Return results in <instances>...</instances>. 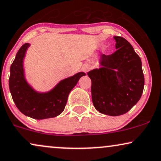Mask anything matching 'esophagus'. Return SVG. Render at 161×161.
I'll return each mask as SVG.
<instances>
[{"label":"esophagus","instance_id":"34e87169","mask_svg":"<svg viewBox=\"0 0 161 161\" xmlns=\"http://www.w3.org/2000/svg\"><path fill=\"white\" fill-rule=\"evenodd\" d=\"M90 68H91V67H90V65H85L84 67L82 68V70L85 73H87V71H88Z\"/></svg>","mask_w":161,"mask_h":161}]
</instances>
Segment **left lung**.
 <instances>
[{
	"label": "left lung",
	"mask_w": 161,
	"mask_h": 161,
	"mask_svg": "<svg viewBox=\"0 0 161 161\" xmlns=\"http://www.w3.org/2000/svg\"><path fill=\"white\" fill-rule=\"evenodd\" d=\"M115 48L110 55L101 54L100 68L90 70L92 101L104 115H123L136 105L142 95L144 76L142 63L127 40L114 36Z\"/></svg>",
	"instance_id": "left-lung-1"
}]
</instances>
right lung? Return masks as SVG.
Returning a JSON list of instances; mask_svg holds the SVG:
<instances>
[{
	"mask_svg": "<svg viewBox=\"0 0 161 161\" xmlns=\"http://www.w3.org/2000/svg\"><path fill=\"white\" fill-rule=\"evenodd\" d=\"M29 46V43L21 46L10 67L8 85L12 99L18 110L26 116L38 120L56 117L63 112L70 92L85 74L79 72L63 79L48 92L36 91L26 81L23 68Z\"/></svg>",
	"mask_w": 161,
	"mask_h": 161,
	"instance_id": "right-lung-1",
	"label": "right lung"
}]
</instances>
